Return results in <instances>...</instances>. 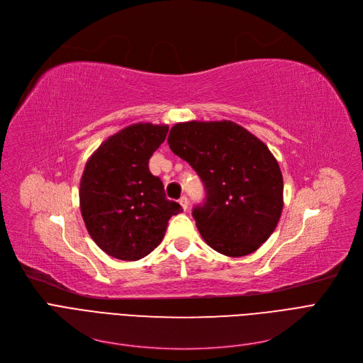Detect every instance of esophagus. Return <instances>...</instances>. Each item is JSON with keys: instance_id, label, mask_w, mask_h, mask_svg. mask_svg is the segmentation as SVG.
<instances>
[{"instance_id": "obj_1", "label": "esophagus", "mask_w": 363, "mask_h": 363, "mask_svg": "<svg viewBox=\"0 0 363 363\" xmlns=\"http://www.w3.org/2000/svg\"><path fill=\"white\" fill-rule=\"evenodd\" d=\"M179 204L182 206L184 211H186V208H188V199H186L185 196H182V197L179 199Z\"/></svg>"}]
</instances>
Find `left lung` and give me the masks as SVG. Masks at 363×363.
Masks as SVG:
<instances>
[{
	"label": "left lung",
	"instance_id": "8db88e82",
	"mask_svg": "<svg viewBox=\"0 0 363 363\" xmlns=\"http://www.w3.org/2000/svg\"><path fill=\"white\" fill-rule=\"evenodd\" d=\"M167 144L204 185V201L193 208L203 240L225 256L256 252L284 206L282 174L269 148L231 121L177 123Z\"/></svg>",
	"mask_w": 363,
	"mask_h": 363
}]
</instances>
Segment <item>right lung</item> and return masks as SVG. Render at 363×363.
Masks as SVG:
<instances>
[{"label": "right lung", "instance_id": "right-lung-1", "mask_svg": "<svg viewBox=\"0 0 363 363\" xmlns=\"http://www.w3.org/2000/svg\"><path fill=\"white\" fill-rule=\"evenodd\" d=\"M167 130V125H130L107 138L85 164L81 213L91 238L114 259L145 257L162 242L169 219L182 212L148 169Z\"/></svg>", "mask_w": 363, "mask_h": 363}]
</instances>
